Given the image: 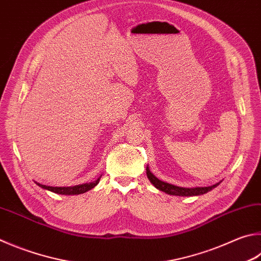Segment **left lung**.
<instances>
[{
  "instance_id": "obj_1",
  "label": "left lung",
  "mask_w": 261,
  "mask_h": 261,
  "mask_svg": "<svg viewBox=\"0 0 261 261\" xmlns=\"http://www.w3.org/2000/svg\"><path fill=\"white\" fill-rule=\"evenodd\" d=\"M146 173H147V178L149 179V181L151 185H154V187H156L161 192H164L169 194V195H174V196H197V195H203L207 192L212 191L213 188H216L218 185H219L221 181L217 182L212 186H207V187H195V188H187V187H179L176 186V185L169 184L162 181L160 180L158 177H155L151 171L149 170V167L147 165L146 168Z\"/></svg>"
}]
</instances>
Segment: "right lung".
I'll return each instance as SVG.
<instances>
[{
    "label": "right lung",
    "mask_w": 261,
    "mask_h": 261,
    "mask_svg": "<svg viewBox=\"0 0 261 261\" xmlns=\"http://www.w3.org/2000/svg\"><path fill=\"white\" fill-rule=\"evenodd\" d=\"M101 176L99 177L97 180L91 182H87V184H81V185H76V186H69V187H52V186H46V185H42L40 182H36L37 186H40L41 188L46 189V191H50L52 193L56 194H60V195H79V194H83L85 192L90 191L93 187H96L99 184V180H100Z\"/></svg>",
    "instance_id": "obj_1"
}]
</instances>
